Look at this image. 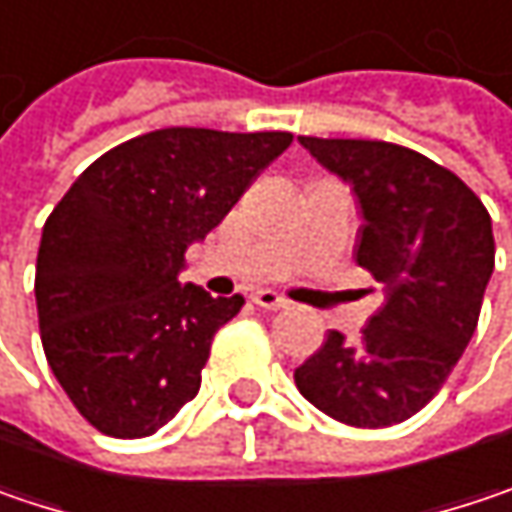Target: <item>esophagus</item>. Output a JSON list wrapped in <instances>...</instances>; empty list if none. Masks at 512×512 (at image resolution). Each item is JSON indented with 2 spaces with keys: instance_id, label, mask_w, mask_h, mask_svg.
Listing matches in <instances>:
<instances>
[{
  "instance_id": "obj_1",
  "label": "esophagus",
  "mask_w": 512,
  "mask_h": 512,
  "mask_svg": "<svg viewBox=\"0 0 512 512\" xmlns=\"http://www.w3.org/2000/svg\"><path fill=\"white\" fill-rule=\"evenodd\" d=\"M259 309H285L288 306V300L274 291V288H259V291H253V297H250Z\"/></svg>"
}]
</instances>
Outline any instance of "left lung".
<instances>
[{"mask_svg": "<svg viewBox=\"0 0 512 512\" xmlns=\"http://www.w3.org/2000/svg\"><path fill=\"white\" fill-rule=\"evenodd\" d=\"M355 192L364 224L355 262L384 285L358 344L329 332L294 370L297 390L332 420L384 428L414 417L475 335L495 268L493 221L449 168L370 139L297 136Z\"/></svg>", "mask_w": 512, "mask_h": 512, "instance_id": "left-lung-1", "label": "left lung"}]
</instances>
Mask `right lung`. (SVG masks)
<instances>
[{
	"label": "right lung",
	"mask_w": 512,
	"mask_h": 512,
	"mask_svg": "<svg viewBox=\"0 0 512 512\" xmlns=\"http://www.w3.org/2000/svg\"><path fill=\"white\" fill-rule=\"evenodd\" d=\"M291 133L163 128L107 151L60 198L37 253L40 338L72 405L110 437H148L192 402L212 335L244 297L180 282Z\"/></svg>",
	"instance_id": "add662e5"
}]
</instances>
